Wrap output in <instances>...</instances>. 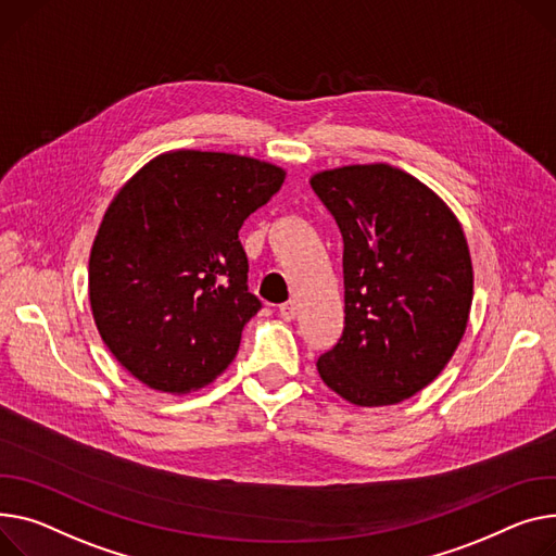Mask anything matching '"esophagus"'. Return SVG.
Returning <instances> with one entry per match:
<instances>
[{
	"label": "esophagus",
	"instance_id": "obj_1",
	"mask_svg": "<svg viewBox=\"0 0 556 556\" xmlns=\"http://www.w3.org/2000/svg\"><path fill=\"white\" fill-rule=\"evenodd\" d=\"M279 315H281V319L292 321L294 317H298V304H294V302H286V304H281V306H279Z\"/></svg>",
	"mask_w": 556,
	"mask_h": 556
}]
</instances>
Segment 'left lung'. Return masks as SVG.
Listing matches in <instances>:
<instances>
[{"mask_svg":"<svg viewBox=\"0 0 556 556\" xmlns=\"http://www.w3.org/2000/svg\"><path fill=\"white\" fill-rule=\"evenodd\" d=\"M311 188L344 241V330L317 371L359 406L412 397L452 359L469 319L463 228L429 188L391 165L321 172Z\"/></svg>","mask_w":556,"mask_h":556,"instance_id":"8db88e82","label":"left lung"}]
</instances>
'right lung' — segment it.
Here are the masks:
<instances>
[{
	"label": "right lung",
	"instance_id": "right-lung-1",
	"mask_svg": "<svg viewBox=\"0 0 556 556\" xmlns=\"http://www.w3.org/2000/svg\"><path fill=\"white\" fill-rule=\"evenodd\" d=\"M283 176L248 156L180 150L147 163L111 201L89 300L102 342L142 384L188 393L235 359L262 311L239 230Z\"/></svg>",
	"mask_w": 556,
	"mask_h": 556
}]
</instances>
